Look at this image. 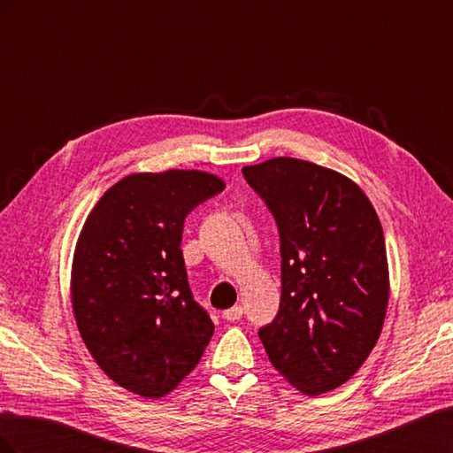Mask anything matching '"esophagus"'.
Masks as SVG:
<instances>
[{
    "label": "esophagus",
    "instance_id": "34e87169",
    "mask_svg": "<svg viewBox=\"0 0 453 453\" xmlns=\"http://www.w3.org/2000/svg\"><path fill=\"white\" fill-rule=\"evenodd\" d=\"M243 315V308L242 306H232V308H228V310H225L223 311V318L226 319V321H238L240 318Z\"/></svg>",
    "mask_w": 453,
    "mask_h": 453
}]
</instances>
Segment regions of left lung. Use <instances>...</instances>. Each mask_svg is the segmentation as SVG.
Here are the masks:
<instances>
[{
  "instance_id": "8db88e82",
  "label": "left lung",
  "mask_w": 453,
  "mask_h": 453,
  "mask_svg": "<svg viewBox=\"0 0 453 453\" xmlns=\"http://www.w3.org/2000/svg\"><path fill=\"white\" fill-rule=\"evenodd\" d=\"M242 173L280 232V310L258 338L295 388L333 391L366 361L386 318L380 219L357 185L318 164L280 157Z\"/></svg>"
}]
</instances>
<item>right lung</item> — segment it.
<instances>
[{"label":"right lung","instance_id":"right-lung-1","mask_svg":"<svg viewBox=\"0 0 453 453\" xmlns=\"http://www.w3.org/2000/svg\"><path fill=\"white\" fill-rule=\"evenodd\" d=\"M223 190L205 172L134 173L87 217L72 303L92 357L120 388L166 395L210 344L215 326L188 287L181 236L187 215Z\"/></svg>","mask_w":453,"mask_h":453}]
</instances>
